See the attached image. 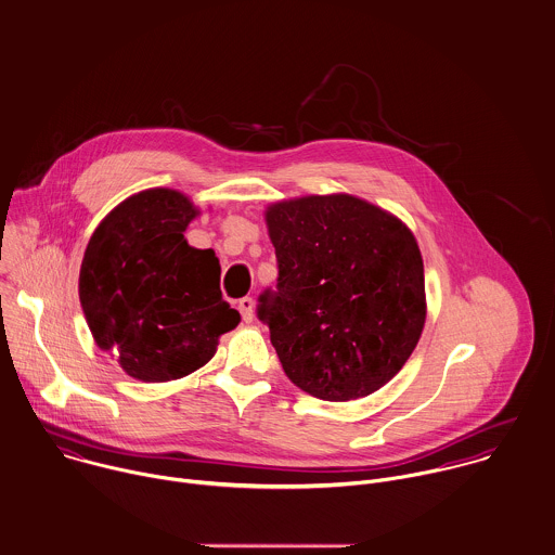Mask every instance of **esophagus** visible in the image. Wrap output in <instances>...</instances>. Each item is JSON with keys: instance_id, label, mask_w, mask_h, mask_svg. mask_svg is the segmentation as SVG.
I'll list each match as a JSON object with an SVG mask.
<instances>
[{"instance_id": "34e87169", "label": "esophagus", "mask_w": 555, "mask_h": 555, "mask_svg": "<svg viewBox=\"0 0 555 555\" xmlns=\"http://www.w3.org/2000/svg\"><path fill=\"white\" fill-rule=\"evenodd\" d=\"M237 308L238 312H241V318H243L245 322H251V320H254V299H251V297L238 299Z\"/></svg>"}]
</instances>
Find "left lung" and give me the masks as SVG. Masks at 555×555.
Instances as JSON below:
<instances>
[{
    "mask_svg": "<svg viewBox=\"0 0 555 555\" xmlns=\"http://www.w3.org/2000/svg\"><path fill=\"white\" fill-rule=\"evenodd\" d=\"M278 293L260 297L280 363L301 391L372 396L405 365L425 326L423 256L412 231L352 194H310L264 209Z\"/></svg>",
    "mask_w": 555,
    "mask_h": 555,
    "instance_id": "left-lung-1",
    "label": "left lung"
}]
</instances>
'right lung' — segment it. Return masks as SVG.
Masks as SVG:
<instances>
[{
	"mask_svg": "<svg viewBox=\"0 0 555 555\" xmlns=\"http://www.w3.org/2000/svg\"><path fill=\"white\" fill-rule=\"evenodd\" d=\"M201 209L179 190L121 201L93 231L79 299L93 341L143 383L183 378L241 322L220 291V260L183 237Z\"/></svg>",
	"mask_w": 555,
	"mask_h": 555,
	"instance_id": "obj_1",
	"label": "right lung"
}]
</instances>
